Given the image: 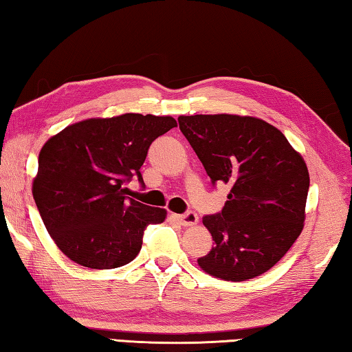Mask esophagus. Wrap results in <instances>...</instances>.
Wrapping results in <instances>:
<instances>
[{
	"instance_id": "1",
	"label": "esophagus",
	"mask_w": 352,
	"mask_h": 352,
	"mask_svg": "<svg viewBox=\"0 0 352 352\" xmlns=\"http://www.w3.org/2000/svg\"><path fill=\"white\" fill-rule=\"evenodd\" d=\"M175 218L177 223H179L181 226L184 227H188V226H195L196 223H198V214H196L195 212H186L184 214H175Z\"/></svg>"
}]
</instances>
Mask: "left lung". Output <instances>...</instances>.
Segmentation results:
<instances>
[{
	"instance_id": "8db88e82",
	"label": "left lung",
	"mask_w": 352,
	"mask_h": 352,
	"mask_svg": "<svg viewBox=\"0 0 352 352\" xmlns=\"http://www.w3.org/2000/svg\"><path fill=\"white\" fill-rule=\"evenodd\" d=\"M179 128L213 187L230 186L221 212L202 223L213 248L202 270L227 281L255 278L275 266L303 230L309 173L280 129L255 117L181 116Z\"/></svg>"
}]
</instances>
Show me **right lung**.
Listing matches in <instances>:
<instances>
[{"instance_id": "right-lung-1", "label": "right lung", "mask_w": 352, "mask_h": 352, "mask_svg": "<svg viewBox=\"0 0 352 352\" xmlns=\"http://www.w3.org/2000/svg\"><path fill=\"white\" fill-rule=\"evenodd\" d=\"M177 126L170 116L123 114L89 119L49 139L38 156L34 199L49 235L74 263L114 269L133 261L148 224L165 219L164 208L129 198L148 148Z\"/></svg>"}]
</instances>
